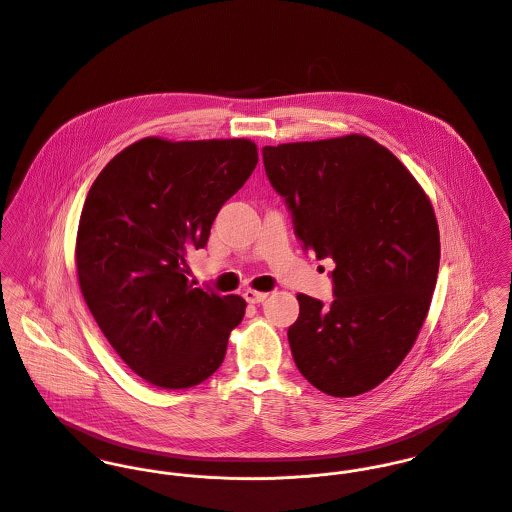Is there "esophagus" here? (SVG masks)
<instances>
[{
    "label": "esophagus",
    "instance_id": "obj_1",
    "mask_svg": "<svg viewBox=\"0 0 512 512\" xmlns=\"http://www.w3.org/2000/svg\"><path fill=\"white\" fill-rule=\"evenodd\" d=\"M266 297H268V293L266 292H256V290H246V292H244V299H246L248 303H262Z\"/></svg>",
    "mask_w": 512,
    "mask_h": 512
}]
</instances>
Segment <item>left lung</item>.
<instances>
[{
    "mask_svg": "<svg viewBox=\"0 0 512 512\" xmlns=\"http://www.w3.org/2000/svg\"><path fill=\"white\" fill-rule=\"evenodd\" d=\"M262 155L303 250L335 262L329 305L297 295L295 366L329 396H359L404 361L428 315L439 270L432 203L396 155L359 134Z\"/></svg>",
    "mask_w": 512,
    "mask_h": 512,
    "instance_id": "8db88e82",
    "label": "left lung"
}]
</instances>
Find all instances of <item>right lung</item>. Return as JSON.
<instances>
[{
  "label": "right lung",
  "mask_w": 512,
  "mask_h": 512,
  "mask_svg": "<svg viewBox=\"0 0 512 512\" xmlns=\"http://www.w3.org/2000/svg\"><path fill=\"white\" fill-rule=\"evenodd\" d=\"M258 163L250 140L144 138L92 183L76 234L84 301L108 343L146 382L191 388L224 361L246 301L189 284L220 207Z\"/></svg>",
  "instance_id": "1"
}]
</instances>
